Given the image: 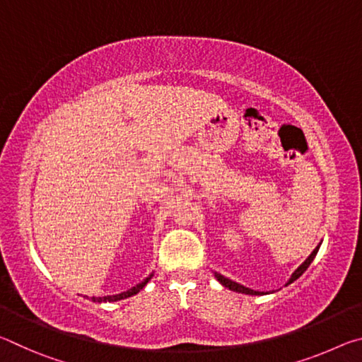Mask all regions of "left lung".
I'll return each mask as SVG.
<instances>
[{
	"instance_id": "obj_1",
	"label": "left lung",
	"mask_w": 362,
	"mask_h": 362,
	"mask_svg": "<svg viewBox=\"0 0 362 362\" xmlns=\"http://www.w3.org/2000/svg\"><path fill=\"white\" fill-rule=\"evenodd\" d=\"M317 250H320V246H316L315 247V250L313 252H311L310 255H308V259H306L302 265H300L296 272L292 273V276H291V279L287 281V284L286 286H289L291 283H293V281L296 279H298L300 276H302V274L306 272V268L310 267V263L315 260V257H316V254H317ZM214 276L217 278V281L222 286H225V287H228L230 291H233V292H240V293H246V296H263V293L265 292H259V291H254V289H249V287H246V286H243V284H238V283H235V281H231V279H228V278H225L223 274H220V273H214Z\"/></svg>"
}]
</instances>
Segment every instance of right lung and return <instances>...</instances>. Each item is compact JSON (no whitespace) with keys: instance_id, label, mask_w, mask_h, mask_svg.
<instances>
[{"instance_id":"obj_1","label":"right lung","mask_w":362,"mask_h":362,"mask_svg":"<svg viewBox=\"0 0 362 362\" xmlns=\"http://www.w3.org/2000/svg\"><path fill=\"white\" fill-rule=\"evenodd\" d=\"M153 278V273L150 274L148 278H145L142 283H139L137 286H134V287H131V289H127L126 292H121V293H115V296H105V297H88L89 300H93V302H97V303H102V302H118V300H124V298H127V297H132V296H136V293H139L140 291L144 289V287L146 286V283H148V281Z\"/></svg>"}]
</instances>
